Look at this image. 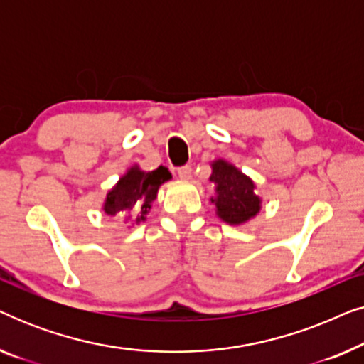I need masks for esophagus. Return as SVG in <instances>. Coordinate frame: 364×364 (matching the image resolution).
<instances>
[{"mask_svg": "<svg viewBox=\"0 0 364 364\" xmlns=\"http://www.w3.org/2000/svg\"><path fill=\"white\" fill-rule=\"evenodd\" d=\"M177 173H178V177L181 178H191V176H192V167L191 166H182V167H178L177 168Z\"/></svg>", "mask_w": 364, "mask_h": 364, "instance_id": "1", "label": "esophagus"}]
</instances>
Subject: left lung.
Listing matches in <instances>:
<instances>
[{"label": "left lung", "instance_id": "obj_1", "mask_svg": "<svg viewBox=\"0 0 364 364\" xmlns=\"http://www.w3.org/2000/svg\"><path fill=\"white\" fill-rule=\"evenodd\" d=\"M210 182L215 183L217 197L212 202L217 207V215L230 225L250 220L260 212V197L255 196V183L225 161L212 164Z\"/></svg>", "mask_w": 364, "mask_h": 364}]
</instances>
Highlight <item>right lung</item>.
<instances>
[{
    "label": "right lung",
    "mask_w": 364,
    "mask_h": 364,
    "mask_svg": "<svg viewBox=\"0 0 364 364\" xmlns=\"http://www.w3.org/2000/svg\"><path fill=\"white\" fill-rule=\"evenodd\" d=\"M168 178H172L171 172L162 166L152 172H142L137 166L129 168L126 176H122L117 186L107 193L104 212L112 217L127 215L131 210L141 212V217L136 220H146L144 215L156 200L159 187Z\"/></svg>",
    "instance_id": "obj_1"
}]
</instances>
